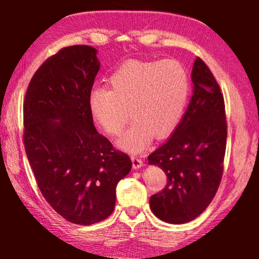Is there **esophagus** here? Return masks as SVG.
<instances>
[{
	"label": "esophagus",
	"mask_w": 259,
	"mask_h": 259,
	"mask_svg": "<svg viewBox=\"0 0 259 259\" xmlns=\"http://www.w3.org/2000/svg\"><path fill=\"white\" fill-rule=\"evenodd\" d=\"M131 161H133L134 169H139L144 165V161L137 156H131Z\"/></svg>",
	"instance_id": "esophagus-1"
}]
</instances>
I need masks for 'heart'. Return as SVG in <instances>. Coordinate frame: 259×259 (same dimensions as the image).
Returning a JSON list of instances; mask_svg holds the SVG:
<instances>
[{"instance_id": "b5f03b06", "label": "heart", "mask_w": 259, "mask_h": 259, "mask_svg": "<svg viewBox=\"0 0 259 259\" xmlns=\"http://www.w3.org/2000/svg\"><path fill=\"white\" fill-rule=\"evenodd\" d=\"M190 91V76L179 61L134 59L111 74L108 89L91 91L88 107L95 123L109 136H120L131 114L135 121L117 145L126 152L139 153L154 136L163 139L177 129Z\"/></svg>"}]
</instances>
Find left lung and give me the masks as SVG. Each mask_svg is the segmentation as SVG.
I'll return each instance as SVG.
<instances>
[{"label":"left lung","mask_w":259,"mask_h":259,"mask_svg":"<svg viewBox=\"0 0 259 259\" xmlns=\"http://www.w3.org/2000/svg\"><path fill=\"white\" fill-rule=\"evenodd\" d=\"M193 95L181 123L163 145L148 156L168 177L150 207L161 221L185 224L202 213L222 181L227 124L217 81L199 57L192 69Z\"/></svg>","instance_id":"obj_1"}]
</instances>
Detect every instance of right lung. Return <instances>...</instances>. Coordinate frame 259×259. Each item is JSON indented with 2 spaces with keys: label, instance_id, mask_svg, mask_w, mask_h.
I'll return each instance as SVG.
<instances>
[{
  "label": "right lung",
  "instance_id": "1",
  "mask_svg": "<svg viewBox=\"0 0 259 259\" xmlns=\"http://www.w3.org/2000/svg\"><path fill=\"white\" fill-rule=\"evenodd\" d=\"M100 68L97 50L72 46L48 58L29 82L24 102V145L42 195L77 225L106 219L130 157L98 134L88 98Z\"/></svg>",
  "mask_w": 259,
  "mask_h": 259
}]
</instances>
